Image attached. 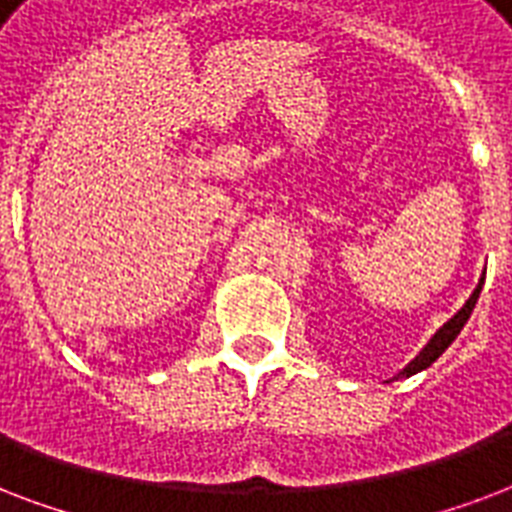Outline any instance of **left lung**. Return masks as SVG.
Listing matches in <instances>:
<instances>
[{"label": "left lung", "instance_id": "8db88e82", "mask_svg": "<svg viewBox=\"0 0 512 512\" xmlns=\"http://www.w3.org/2000/svg\"><path fill=\"white\" fill-rule=\"evenodd\" d=\"M483 280H486V272H483L481 280H478V285H475V291L470 293V299H467L465 304H462V310H459L457 315H454V318H451V320H446V323H443V326L438 328V331H435L433 339H430V342H427L425 347L419 350L417 358L411 360V363H408V366L403 368V371H398V376H406V379H408V376H414V374H419V371H425V368H430L435 363V360L441 358L443 352L449 350V344L454 342V339H457L459 331L465 328L467 318L473 315L475 301H478V296H481ZM398 376H395V379H398Z\"/></svg>", "mask_w": 512, "mask_h": 512}]
</instances>
